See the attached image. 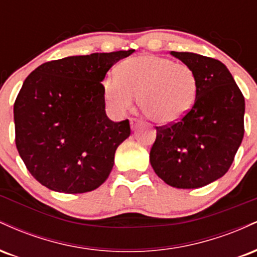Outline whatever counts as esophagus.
Here are the masks:
<instances>
[{
  "label": "esophagus",
  "instance_id": "obj_1",
  "mask_svg": "<svg viewBox=\"0 0 257 257\" xmlns=\"http://www.w3.org/2000/svg\"><path fill=\"white\" fill-rule=\"evenodd\" d=\"M141 123V120H139V119H137V118H132L131 119V126H132V129H135L137 128V126L140 124Z\"/></svg>",
  "mask_w": 257,
  "mask_h": 257
}]
</instances>
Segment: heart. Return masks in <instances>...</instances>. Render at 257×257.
<instances>
[{"instance_id":"heart-1","label":"heart","mask_w":257,"mask_h":257,"mask_svg":"<svg viewBox=\"0 0 257 257\" xmlns=\"http://www.w3.org/2000/svg\"><path fill=\"white\" fill-rule=\"evenodd\" d=\"M102 93L113 113L124 114L138 96L141 110L150 119L158 124H172L193 106L197 77L188 65L144 54L120 63L116 76H107L102 82Z\"/></svg>"}]
</instances>
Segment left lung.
Segmentation results:
<instances>
[{"label": "left lung", "instance_id": "8db88e82", "mask_svg": "<svg viewBox=\"0 0 257 257\" xmlns=\"http://www.w3.org/2000/svg\"><path fill=\"white\" fill-rule=\"evenodd\" d=\"M170 54L196 73V100L178 122L156 126L150 162L169 186L203 187L225 175L232 166L244 137L245 101L221 61L196 53Z\"/></svg>", "mask_w": 257, "mask_h": 257}]
</instances>
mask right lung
Instances as JSON below:
<instances>
[{
	"label": "right lung",
	"mask_w": 257,
	"mask_h": 257,
	"mask_svg": "<svg viewBox=\"0 0 257 257\" xmlns=\"http://www.w3.org/2000/svg\"><path fill=\"white\" fill-rule=\"evenodd\" d=\"M134 52L52 60L26 77L14 102L16 145L40 184L57 192L84 193L108 178L131 125L106 116L101 82Z\"/></svg>",
	"instance_id": "1"
}]
</instances>
